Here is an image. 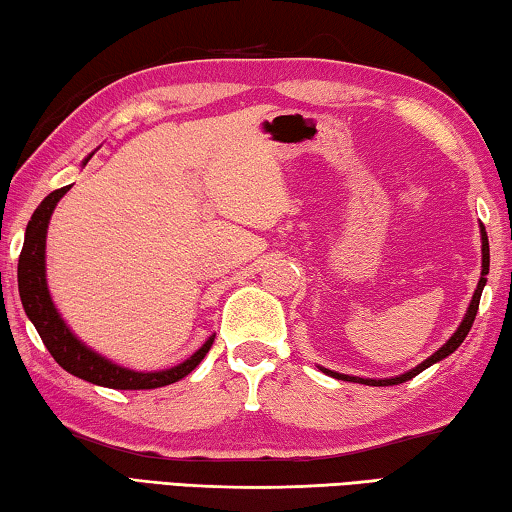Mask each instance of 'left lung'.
<instances>
[{
    "instance_id": "left-lung-1",
    "label": "left lung",
    "mask_w": 512,
    "mask_h": 512,
    "mask_svg": "<svg viewBox=\"0 0 512 512\" xmlns=\"http://www.w3.org/2000/svg\"><path fill=\"white\" fill-rule=\"evenodd\" d=\"M481 251H483V263H481V279H479V286H476L474 295H472V301H469V308L467 313L463 317V322H460V326L456 329V333L451 335V338L442 345L438 351H435L433 356H429L424 360V363H420L417 367H413V370L406 372V374H399L395 376V379H360V376H349V374H338L333 370H326V367H320V370L324 374L333 376V379H340V381H351V383H365V385H399V383H406L413 379V376H417L420 372H424L426 367H431L433 363H440L442 358H447L449 354H454V351L463 345V340L467 338L469 329H472L474 324V317H476V311H479V301H481V292H483V286H485V274L490 272V242H488V233H485V226L481 224Z\"/></svg>"
}]
</instances>
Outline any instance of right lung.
<instances>
[{"instance_id": "1", "label": "right lung", "mask_w": 512, "mask_h": 512, "mask_svg": "<svg viewBox=\"0 0 512 512\" xmlns=\"http://www.w3.org/2000/svg\"><path fill=\"white\" fill-rule=\"evenodd\" d=\"M88 163V158L83 165ZM70 190V186L58 188L40 201V206L33 211L31 220L27 224V233H24V245L20 251L18 261V288L20 299L29 320L36 326L40 338H43L49 354L54 356L58 365L65 372H70L79 379L104 385V388L113 390H154L163 388V385L177 383L183 376H188L195 367L204 360L208 349L213 347L215 335H211L204 345H201L195 354L183 363L170 367V370L158 372H136L129 367H120L111 363L97 351L83 345V342L70 331V326L63 322L58 315L52 295L47 288V274H45V242H47V226L52 220V213L58 201Z\"/></svg>"}]
</instances>
